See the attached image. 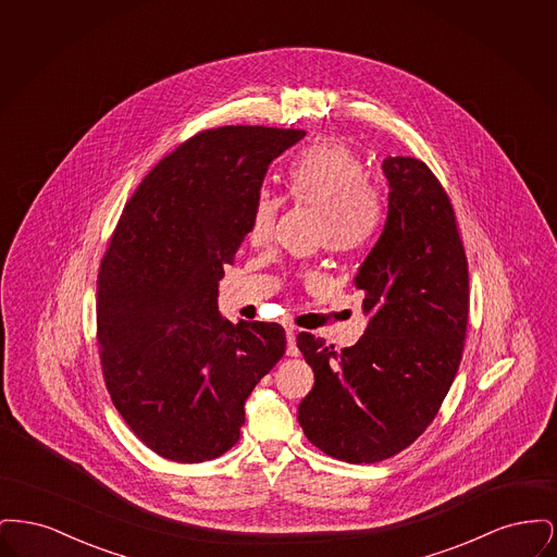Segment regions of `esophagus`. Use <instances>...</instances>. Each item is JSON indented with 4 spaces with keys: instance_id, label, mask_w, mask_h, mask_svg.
<instances>
[{
    "instance_id": "obj_1",
    "label": "esophagus",
    "mask_w": 557,
    "mask_h": 557,
    "mask_svg": "<svg viewBox=\"0 0 557 557\" xmlns=\"http://www.w3.org/2000/svg\"><path fill=\"white\" fill-rule=\"evenodd\" d=\"M286 341H288V355L290 357H296L298 355V346H296V332H294V327H286Z\"/></svg>"
}]
</instances>
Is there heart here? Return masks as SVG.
Wrapping results in <instances>:
<instances>
[{
	"mask_svg": "<svg viewBox=\"0 0 557 557\" xmlns=\"http://www.w3.org/2000/svg\"><path fill=\"white\" fill-rule=\"evenodd\" d=\"M290 198L321 214L323 244L332 252H355L375 238L384 221V200L368 184L363 159L341 139H323L307 148L288 171ZM280 198L263 189L257 194L246 236L252 246L273 238Z\"/></svg>",
	"mask_w": 557,
	"mask_h": 557,
	"instance_id": "heart-1",
	"label": "heart"
}]
</instances>
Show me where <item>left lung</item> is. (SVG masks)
Returning a JSON list of instances; mask_svg holds the SVG:
<instances>
[{
    "label": "left lung",
    "mask_w": 557,
    "mask_h": 557,
    "mask_svg": "<svg viewBox=\"0 0 557 557\" xmlns=\"http://www.w3.org/2000/svg\"><path fill=\"white\" fill-rule=\"evenodd\" d=\"M388 216L355 286L370 315L355 346L300 332L315 371L298 405L305 436L334 459L375 463L407 449L436 418L468 330V259L449 196L425 162L388 157Z\"/></svg>",
    "instance_id": "obj_1"
}]
</instances>
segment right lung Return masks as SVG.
Wrapping results in <instances>:
<instances>
[{
    "instance_id": "obj_1",
    "label": "right lung",
    "mask_w": 557,
    "mask_h": 557,
    "mask_svg": "<svg viewBox=\"0 0 557 557\" xmlns=\"http://www.w3.org/2000/svg\"><path fill=\"white\" fill-rule=\"evenodd\" d=\"M302 137L250 125L198 133L144 177L116 223L98 275L102 373L133 434L164 459L232 449L246 398L286 352L280 323H232L216 294L269 164Z\"/></svg>"
}]
</instances>
